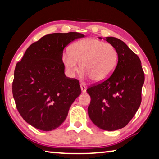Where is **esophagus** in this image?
Returning <instances> with one entry per match:
<instances>
[{"instance_id":"esophagus-1","label":"esophagus","mask_w":159,"mask_h":159,"mask_svg":"<svg viewBox=\"0 0 159 159\" xmlns=\"http://www.w3.org/2000/svg\"><path fill=\"white\" fill-rule=\"evenodd\" d=\"M80 89H81L82 93H85L86 91L87 87L86 86V84H80Z\"/></svg>"}]
</instances>
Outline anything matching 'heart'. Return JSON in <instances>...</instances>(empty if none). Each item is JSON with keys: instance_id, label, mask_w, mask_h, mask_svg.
<instances>
[{"instance_id": "obj_1", "label": "heart", "mask_w": 159, "mask_h": 159, "mask_svg": "<svg viewBox=\"0 0 159 159\" xmlns=\"http://www.w3.org/2000/svg\"><path fill=\"white\" fill-rule=\"evenodd\" d=\"M62 60L70 76H74L78 72L80 62L83 79L92 78L96 82H102L115 70L119 55L113 44L95 38H87L73 43L70 52L62 53Z\"/></svg>"}]
</instances>
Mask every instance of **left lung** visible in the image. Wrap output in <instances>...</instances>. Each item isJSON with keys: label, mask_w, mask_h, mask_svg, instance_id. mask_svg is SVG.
Listing matches in <instances>:
<instances>
[{"label": "left lung", "mask_w": 159, "mask_h": 159, "mask_svg": "<svg viewBox=\"0 0 159 159\" xmlns=\"http://www.w3.org/2000/svg\"><path fill=\"white\" fill-rule=\"evenodd\" d=\"M105 39L117 49L119 60L110 77L86 90L91 97L88 113L96 126L113 131L126 126L138 111L145 76L140 58L124 42Z\"/></svg>", "instance_id": "left-lung-1"}]
</instances>
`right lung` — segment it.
Wrapping results in <instances>:
<instances>
[{"instance_id":"1","label":"right lung","mask_w":159,"mask_h":159,"mask_svg":"<svg viewBox=\"0 0 159 159\" xmlns=\"http://www.w3.org/2000/svg\"><path fill=\"white\" fill-rule=\"evenodd\" d=\"M78 32L53 33L27 48L16 66L12 92L16 106L25 121L43 131L56 129L81 93L79 81L65 75L63 50Z\"/></svg>"}]
</instances>
